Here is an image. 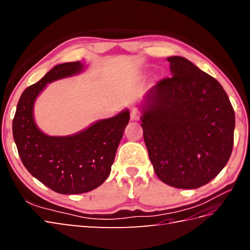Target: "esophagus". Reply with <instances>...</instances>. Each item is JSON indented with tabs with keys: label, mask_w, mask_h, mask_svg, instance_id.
<instances>
[{
	"label": "esophagus",
	"mask_w": 250,
	"mask_h": 250,
	"mask_svg": "<svg viewBox=\"0 0 250 250\" xmlns=\"http://www.w3.org/2000/svg\"><path fill=\"white\" fill-rule=\"evenodd\" d=\"M130 116H131V119H132V120H139V119L141 118V113H140V110H137V109L133 108V109L131 110V114H130Z\"/></svg>",
	"instance_id": "1"
}]
</instances>
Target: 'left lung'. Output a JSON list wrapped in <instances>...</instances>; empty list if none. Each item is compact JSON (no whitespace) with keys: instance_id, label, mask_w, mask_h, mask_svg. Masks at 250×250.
Returning a JSON list of instances; mask_svg holds the SVG:
<instances>
[{"instance_id":"obj_1","label":"left lung","mask_w":250,"mask_h":250,"mask_svg":"<svg viewBox=\"0 0 250 250\" xmlns=\"http://www.w3.org/2000/svg\"><path fill=\"white\" fill-rule=\"evenodd\" d=\"M171 78L145 94L143 136L153 169L164 184L196 189L229 161L235 115L221 84L186 58L168 57Z\"/></svg>"}]
</instances>
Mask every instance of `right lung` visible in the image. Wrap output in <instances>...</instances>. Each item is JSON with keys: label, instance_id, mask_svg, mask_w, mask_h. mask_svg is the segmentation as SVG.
<instances>
[{"label": "right lung", "instance_id": "add662e5", "mask_svg": "<svg viewBox=\"0 0 250 250\" xmlns=\"http://www.w3.org/2000/svg\"><path fill=\"white\" fill-rule=\"evenodd\" d=\"M79 61L58 64L21 94L13 120V135L25 168L51 190L61 194L89 192L110 173L117 148L130 120V111L94 122L67 136H49L36 125L33 107L47 83L83 72Z\"/></svg>", "mask_w": 250, "mask_h": 250}]
</instances>
